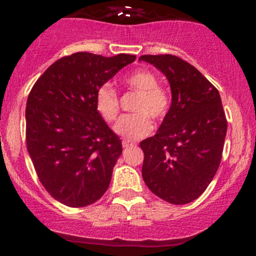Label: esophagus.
<instances>
[{
	"label": "esophagus",
	"mask_w": 256,
	"mask_h": 256,
	"mask_svg": "<svg viewBox=\"0 0 256 256\" xmlns=\"http://www.w3.org/2000/svg\"><path fill=\"white\" fill-rule=\"evenodd\" d=\"M122 148H128V146H134V143L131 142V140H122Z\"/></svg>",
	"instance_id": "34e87169"
}]
</instances>
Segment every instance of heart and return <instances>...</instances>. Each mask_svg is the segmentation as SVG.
I'll use <instances>...</instances> for the list:
<instances>
[{"instance_id":"b5f03b06","label":"heart","mask_w":256,"mask_h":256,"mask_svg":"<svg viewBox=\"0 0 256 256\" xmlns=\"http://www.w3.org/2000/svg\"><path fill=\"white\" fill-rule=\"evenodd\" d=\"M126 86L138 92L134 110L136 113L126 114L118 120L114 131L126 140H140L152 131V124L149 116L155 120H162L170 110L168 92L158 86L156 76L146 70H140L125 78ZM96 110L106 122L116 119L120 110L119 96L110 84H104L96 91Z\"/></svg>"}]
</instances>
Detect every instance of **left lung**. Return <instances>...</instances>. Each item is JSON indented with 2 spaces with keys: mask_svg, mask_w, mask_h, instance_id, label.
Here are the masks:
<instances>
[{
  "mask_svg": "<svg viewBox=\"0 0 256 256\" xmlns=\"http://www.w3.org/2000/svg\"><path fill=\"white\" fill-rule=\"evenodd\" d=\"M168 79L172 104L156 134L140 143L142 176L152 192L173 204L202 195L222 161L228 130L216 88L174 55H143Z\"/></svg>",
  "mask_w": 256,
  "mask_h": 256,
  "instance_id": "1",
  "label": "left lung"
}]
</instances>
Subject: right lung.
Masks as SVG:
<instances>
[{
	"mask_svg": "<svg viewBox=\"0 0 256 256\" xmlns=\"http://www.w3.org/2000/svg\"><path fill=\"white\" fill-rule=\"evenodd\" d=\"M134 60L74 52L49 66L28 94V152L44 189L62 204L89 206L110 186L122 146L96 110L95 96Z\"/></svg>",
	"mask_w": 256,
	"mask_h": 256,
	"instance_id": "add662e5",
	"label": "right lung"
}]
</instances>
